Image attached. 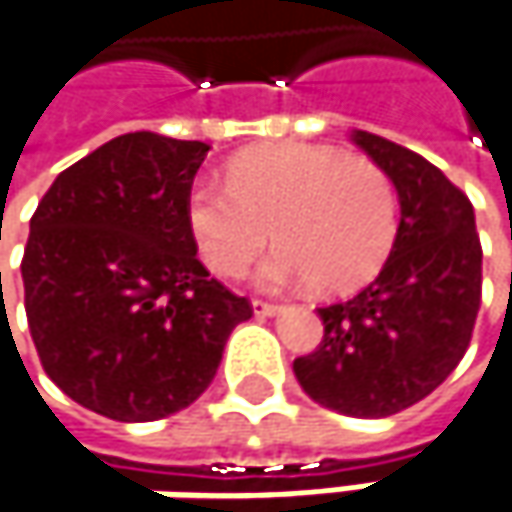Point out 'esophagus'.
Segmentation results:
<instances>
[{"instance_id":"34e87169","label":"esophagus","mask_w":512,"mask_h":512,"mask_svg":"<svg viewBox=\"0 0 512 512\" xmlns=\"http://www.w3.org/2000/svg\"><path fill=\"white\" fill-rule=\"evenodd\" d=\"M252 307H255L257 316H272V313H278V304L266 302V299H252Z\"/></svg>"}]
</instances>
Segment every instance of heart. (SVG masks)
I'll return each instance as SVG.
<instances>
[{
    "label": "heart",
    "instance_id": "heart-1",
    "mask_svg": "<svg viewBox=\"0 0 512 512\" xmlns=\"http://www.w3.org/2000/svg\"><path fill=\"white\" fill-rule=\"evenodd\" d=\"M187 228L216 275L237 278L263 246L272 287L307 284L325 296L363 287L390 255L398 231L393 178L340 149L278 143L237 155L228 184L199 181L187 193Z\"/></svg>",
    "mask_w": 512,
    "mask_h": 512
}]
</instances>
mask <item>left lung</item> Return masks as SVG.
Returning a JSON list of instances; mask_svg holds the SVG:
<instances>
[{"mask_svg": "<svg viewBox=\"0 0 512 512\" xmlns=\"http://www.w3.org/2000/svg\"><path fill=\"white\" fill-rule=\"evenodd\" d=\"M354 143L398 190L401 222L378 278L319 307L325 334L296 357L302 390L343 416L381 419L431 395L469 349L481 310L475 210L422 155L369 131Z\"/></svg>", "mask_w": 512, "mask_h": 512, "instance_id": "left-lung-1", "label": "left lung"}]
</instances>
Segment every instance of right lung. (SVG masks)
Here are the masks:
<instances>
[{"label": "right lung", "instance_id": "add662e5", "mask_svg": "<svg viewBox=\"0 0 512 512\" xmlns=\"http://www.w3.org/2000/svg\"><path fill=\"white\" fill-rule=\"evenodd\" d=\"M208 143L134 131L64 169L31 216L28 331L81 407L155 422L205 393L252 302L210 278L187 228Z\"/></svg>", "mask_w": 512, "mask_h": 512}]
</instances>
